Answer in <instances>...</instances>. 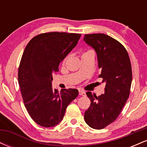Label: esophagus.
Here are the masks:
<instances>
[{
  "instance_id": "34e87169",
  "label": "esophagus",
  "mask_w": 147,
  "mask_h": 147,
  "mask_svg": "<svg viewBox=\"0 0 147 147\" xmlns=\"http://www.w3.org/2000/svg\"><path fill=\"white\" fill-rule=\"evenodd\" d=\"M79 95L86 96V92H84V90H79Z\"/></svg>"
}]
</instances>
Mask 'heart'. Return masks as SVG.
I'll return each mask as SVG.
<instances>
[{"mask_svg": "<svg viewBox=\"0 0 147 147\" xmlns=\"http://www.w3.org/2000/svg\"><path fill=\"white\" fill-rule=\"evenodd\" d=\"M89 52H92V51H88V52H85V53H84V54H86V53H89ZM83 54V55H84Z\"/></svg>", "mask_w": 147, "mask_h": 147, "instance_id": "obj_1", "label": "heart"}]
</instances>
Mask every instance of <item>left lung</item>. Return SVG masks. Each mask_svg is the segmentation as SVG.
Here are the masks:
<instances>
[{
	"mask_svg": "<svg viewBox=\"0 0 147 147\" xmlns=\"http://www.w3.org/2000/svg\"><path fill=\"white\" fill-rule=\"evenodd\" d=\"M84 41L95 50L101 70L99 77L106 84L104 94L99 97L86 92L90 106L84 119L90 127L102 129L117 119L129 98L132 82L131 61L125 48L108 35L86 34Z\"/></svg>",
	"mask_w": 147,
	"mask_h": 147,
	"instance_id": "8db88e82",
	"label": "left lung"
}]
</instances>
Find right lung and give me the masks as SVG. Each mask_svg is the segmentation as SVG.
<instances>
[{"instance_id":"1","label":"right lung","mask_w":147,"mask_h":147,"mask_svg":"<svg viewBox=\"0 0 147 147\" xmlns=\"http://www.w3.org/2000/svg\"><path fill=\"white\" fill-rule=\"evenodd\" d=\"M80 34L43 33L27 45L18 72L20 90L28 113L38 125L53 127L63 119L66 108L78 96L77 89L52 86V75L78 43Z\"/></svg>"}]
</instances>
